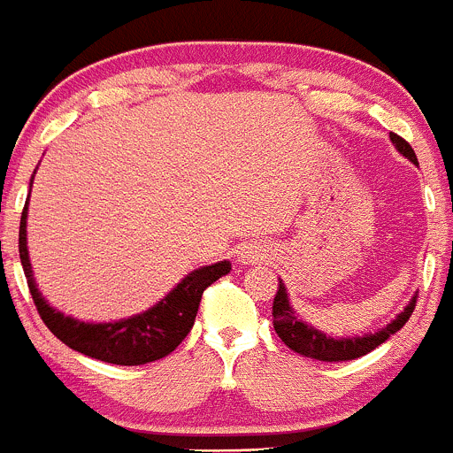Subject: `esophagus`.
<instances>
[{"label":"esophagus","instance_id":"obj_1","mask_svg":"<svg viewBox=\"0 0 453 453\" xmlns=\"http://www.w3.org/2000/svg\"><path fill=\"white\" fill-rule=\"evenodd\" d=\"M237 259H240V264H255V261L259 259L257 250L253 249H242L240 253H237Z\"/></svg>","mask_w":453,"mask_h":453}]
</instances>
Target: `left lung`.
<instances>
[{
	"instance_id": "1",
	"label": "left lung",
	"mask_w": 453,
	"mask_h": 453,
	"mask_svg": "<svg viewBox=\"0 0 453 453\" xmlns=\"http://www.w3.org/2000/svg\"><path fill=\"white\" fill-rule=\"evenodd\" d=\"M390 142L395 143L399 155H403L408 161H412L414 165H417V155H414L412 146H410L405 139H401L399 134L390 133ZM414 305H417V295L410 298V303L403 307L401 314H397V319L390 320L386 327L377 329L375 334L351 335V338H334V335H327L325 331L311 327L310 323L298 319V314L290 303V295H288L286 283L279 279V290L277 295H274V303H273V325L279 338H281L292 351L301 353V356L305 357H311V360L344 362V360H356V357L366 356V353H371L372 349L380 347L381 342H386L390 335L397 334V331L408 323L410 316H412Z\"/></svg>"
}]
</instances>
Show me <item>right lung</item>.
<instances>
[{"mask_svg": "<svg viewBox=\"0 0 453 453\" xmlns=\"http://www.w3.org/2000/svg\"><path fill=\"white\" fill-rule=\"evenodd\" d=\"M27 200L21 213V226H19V257H21L30 295L35 298L41 319L56 338L93 360L137 366L170 356L194 327L203 292L213 281L231 273V261L226 259L196 268L188 277L180 279V283H176L161 301L128 319L111 320V323H85L73 316H65L63 311L50 305L36 288L30 255H27Z\"/></svg>", "mask_w": 453, "mask_h": 453, "instance_id": "obj_1", "label": "right lung"}]
</instances>
